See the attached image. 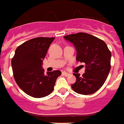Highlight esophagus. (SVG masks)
I'll list each match as a JSON object with an SVG mask.
<instances>
[{
	"label": "esophagus",
	"instance_id": "34e87169",
	"mask_svg": "<svg viewBox=\"0 0 124 124\" xmlns=\"http://www.w3.org/2000/svg\"><path fill=\"white\" fill-rule=\"evenodd\" d=\"M62 74H63V75H64V76H68L70 75L69 73H67V72H62Z\"/></svg>",
	"mask_w": 124,
	"mask_h": 124
}]
</instances>
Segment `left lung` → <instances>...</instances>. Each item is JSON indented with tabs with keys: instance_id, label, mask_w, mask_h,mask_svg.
Returning a JSON list of instances; mask_svg holds the SVG:
<instances>
[{
	"instance_id": "1",
	"label": "left lung",
	"mask_w": 124,
	"mask_h": 124,
	"mask_svg": "<svg viewBox=\"0 0 124 124\" xmlns=\"http://www.w3.org/2000/svg\"><path fill=\"white\" fill-rule=\"evenodd\" d=\"M76 50V61L85 64L82 76L74 73L76 82L71 85L77 93L90 95L96 92L106 81L110 70L111 53L104 41L85 32L64 37Z\"/></svg>"
}]
</instances>
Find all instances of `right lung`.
I'll return each instance as SVG.
<instances>
[{
	"label": "right lung",
	"instance_id": "right-lung-1",
	"mask_svg": "<svg viewBox=\"0 0 124 124\" xmlns=\"http://www.w3.org/2000/svg\"><path fill=\"white\" fill-rule=\"evenodd\" d=\"M55 39L37 37L19 46L12 59L14 77L17 84L29 95L41 98L50 95L54 90L60 70L44 73L42 61L50 44Z\"/></svg>",
	"mask_w": 124,
	"mask_h": 124
}]
</instances>
